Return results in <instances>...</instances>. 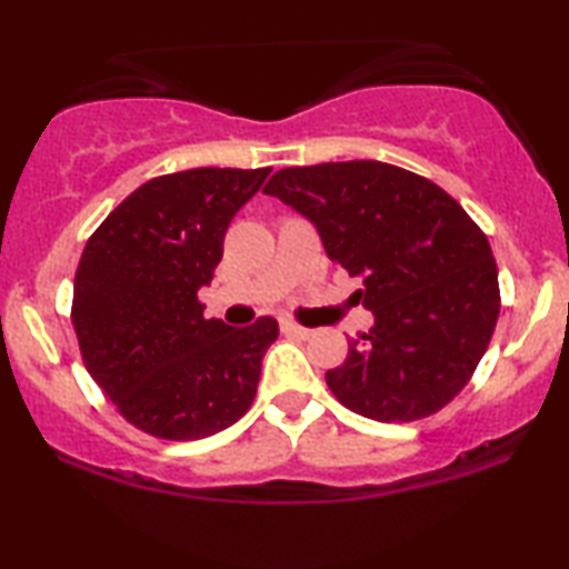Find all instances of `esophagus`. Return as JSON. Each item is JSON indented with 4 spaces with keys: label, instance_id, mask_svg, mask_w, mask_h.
Returning a JSON list of instances; mask_svg holds the SVG:
<instances>
[{
    "label": "esophagus",
    "instance_id": "1",
    "mask_svg": "<svg viewBox=\"0 0 569 569\" xmlns=\"http://www.w3.org/2000/svg\"><path fill=\"white\" fill-rule=\"evenodd\" d=\"M282 333H287V337L310 339V337H313V329H306V326H298V323H292V321H284V323H282Z\"/></svg>",
    "mask_w": 569,
    "mask_h": 569
}]
</instances>
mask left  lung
Here are the masks:
<instances>
[{"mask_svg": "<svg viewBox=\"0 0 569 569\" xmlns=\"http://www.w3.org/2000/svg\"><path fill=\"white\" fill-rule=\"evenodd\" d=\"M313 222L326 256L362 279L376 323L326 372L333 396L376 422L446 407L477 370L500 316L492 248L438 183L378 160L277 170L263 186Z\"/></svg>", "mask_w": 569, "mask_h": 569, "instance_id": "8db88e82", "label": "left lung"}]
</instances>
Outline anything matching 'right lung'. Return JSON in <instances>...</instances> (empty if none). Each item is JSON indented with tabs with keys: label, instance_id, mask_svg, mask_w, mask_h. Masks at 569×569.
Returning <instances> with one entry per match:
<instances>
[{
	"label": "right lung",
	"instance_id": "1",
	"mask_svg": "<svg viewBox=\"0 0 569 569\" xmlns=\"http://www.w3.org/2000/svg\"><path fill=\"white\" fill-rule=\"evenodd\" d=\"M271 168H193L131 191L84 246L72 323L84 368L116 409L162 440H199L253 403L274 318H204L228 224Z\"/></svg>",
	"mask_w": 569,
	"mask_h": 569
}]
</instances>
